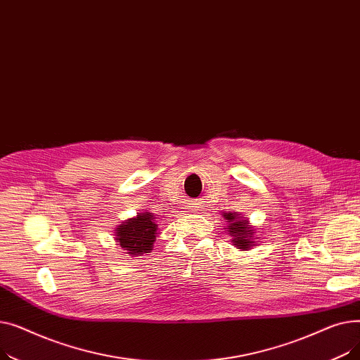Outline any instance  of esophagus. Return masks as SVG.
Wrapping results in <instances>:
<instances>
[{
    "label": "esophagus",
    "instance_id": "esophagus-1",
    "mask_svg": "<svg viewBox=\"0 0 360 360\" xmlns=\"http://www.w3.org/2000/svg\"><path fill=\"white\" fill-rule=\"evenodd\" d=\"M190 207H191V209H193V212H198V210H201V209H202L201 201H193Z\"/></svg>",
    "mask_w": 360,
    "mask_h": 360
}]
</instances>
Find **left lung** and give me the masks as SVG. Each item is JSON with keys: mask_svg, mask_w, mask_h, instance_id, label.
I'll return each mask as SVG.
<instances>
[{"mask_svg": "<svg viewBox=\"0 0 360 360\" xmlns=\"http://www.w3.org/2000/svg\"><path fill=\"white\" fill-rule=\"evenodd\" d=\"M223 217L229 223L228 232L233 238L232 239L233 245H236L239 250H243V251L250 250L252 247L251 238L254 232L250 229L248 221L240 220V217H238V214L235 213H223Z\"/></svg>", "mask_w": 360, "mask_h": 360, "instance_id": "8db88e82", "label": "left lung"}]
</instances>
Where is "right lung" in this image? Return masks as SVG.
I'll return each instance as SVG.
<instances>
[{"label":"right lung","instance_id":"1","mask_svg":"<svg viewBox=\"0 0 360 360\" xmlns=\"http://www.w3.org/2000/svg\"><path fill=\"white\" fill-rule=\"evenodd\" d=\"M158 224L151 213H140L136 219H129L117 228V240L127 254L139 255L148 252L156 240Z\"/></svg>","mask_w":360,"mask_h":360}]
</instances>
